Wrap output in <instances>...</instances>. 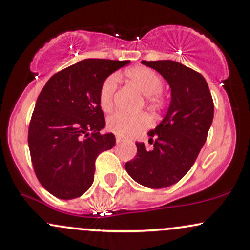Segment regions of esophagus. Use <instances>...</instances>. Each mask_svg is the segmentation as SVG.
Segmentation results:
<instances>
[{
  "label": "esophagus",
  "instance_id": "1",
  "mask_svg": "<svg viewBox=\"0 0 250 250\" xmlns=\"http://www.w3.org/2000/svg\"><path fill=\"white\" fill-rule=\"evenodd\" d=\"M116 142H117V143H122V142H123V139H122V137L117 136V137H116Z\"/></svg>",
  "mask_w": 250,
  "mask_h": 250
}]
</instances>
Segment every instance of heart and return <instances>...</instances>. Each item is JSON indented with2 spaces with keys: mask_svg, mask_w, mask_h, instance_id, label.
Returning a JSON list of instances; mask_svg holds the SVG:
<instances>
[{
  "mask_svg": "<svg viewBox=\"0 0 250 250\" xmlns=\"http://www.w3.org/2000/svg\"><path fill=\"white\" fill-rule=\"evenodd\" d=\"M125 75L131 82L136 85L137 89L147 97V101L153 108L162 107L163 100L160 93L163 89V81L161 76L147 67H135L125 71ZM117 88V76L110 75L104 80L100 88L99 100L100 105L103 110H110L113 105L114 94ZM149 119L145 114L130 115V114L117 111L109 116L107 125L110 131L120 136H131L137 131L147 128L149 125Z\"/></svg>",
  "mask_w": 250,
  "mask_h": 250,
  "instance_id": "obj_1",
  "label": "heart"
}]
</instances>
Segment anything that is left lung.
I'll use <instances>...</instances> for the list:
<instances>
[{
  "label": "left lung",
  "instance_id": "obj_1",
  "mask_svg": "<svg viewBox=\"0 0 250 250\" xmlns=\"http://www.w3.org/2000/svg\"><path fill=\"white\" fill-rule=\"evenodd\" d=\"M168 82L171 100L165 117L148 133L153 145L136 142L137 154L125 165L131 179L151 189L175 185L188 173L207 140L214 102L205 77L170 60L142 61Z\"/></svg>",
  "mask_w": 250,
  "mask_h": 250
}]
</instances>
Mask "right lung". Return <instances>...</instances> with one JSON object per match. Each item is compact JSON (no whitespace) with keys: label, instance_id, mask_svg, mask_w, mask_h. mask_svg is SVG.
<instances>
[{"label":"right lung","instance_id":"1","mask_svg":"<svg viewBox=\"0 0 250 250\" xmlns=\"http://www.w3.org/2000/svg\"><path fill=\"white\" fill-rule=\"evenodd\" d=\"M130 61L87 59L53 75L40 93L28 130L40 183L62 200L81 196L94 182L95 160L115 146L101 134L105 120L99 94L103 81Z\"/></svg>","mask_w":250,"mask_h":250}]
</instances>
